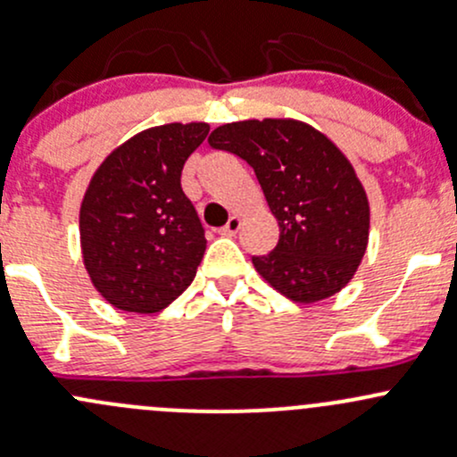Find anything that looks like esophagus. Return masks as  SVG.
I'll list each match as a JSON object with an SVG mask.
<instances>
[{
	"mask_svg": "<svg viewBox=\"0 0 457 457\" xmlns=\"http://www.w3.org/2000/svg\"><path fill=\"white\" fill-rule=\"evenodd\" d=\"M238 229H241V219H238V216H229V220L219 229V232L223 234V237H234Z\"/></svg>",
	"mask_w": 457,
	"mask_h": 457,
	"instance_id": "obj_1",
	"label": "esophagus"
}]
</instances>
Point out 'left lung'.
<instances>
[{
    "label": "left lung",
    "instance_id": "8db88e82",
    "mask_svg": "<svg viewBox=\"0 0 457 457\" xmlns=\"http://www.w3.org/2000/svg\"><path fill=\"white\" fill-rule=\"evenodd\" d=\"M210 146L253 168L280 238L256 271L293 302H320L350 282L368 247L370 205L345 155L324 133L297 120L223 124Z\"/></svg>",
    "mask_w": 457,
    "mask_h": 457
}]
</instances>
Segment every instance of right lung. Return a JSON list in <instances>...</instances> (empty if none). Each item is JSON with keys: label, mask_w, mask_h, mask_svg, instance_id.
<instances>
[{"label": "right lung", "mask_w": 457, "mask_h": 457, "mask_svg": "<svg viewBox=\"0 0 457 457\" xmlns=\"http://www.w3.org/2000/svg\"><path fill=\"white\" fill-rule=\"evenodd\" d=\"M208 131L205 122L146 129L91 177L80 247L91 282L115 309L157 313L195 278L205 229L181 190V170Z\"/></svg>", "instance_id": "1"}]
</instances>
